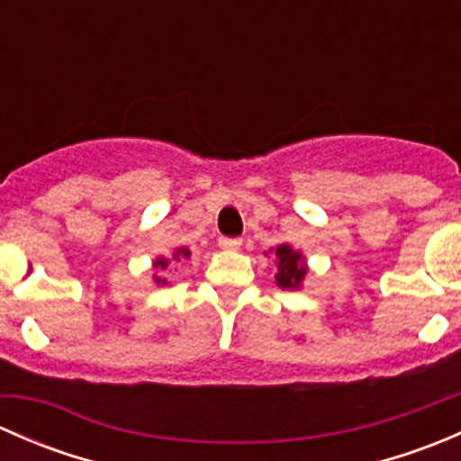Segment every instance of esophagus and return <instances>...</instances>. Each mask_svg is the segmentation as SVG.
<instances>
[{
	"label": "esophagus",
	"mask_w": 461,
	"mask_h": 461,
	"mask_svg": "<svg viewBox=\"0 0 461 461\" xmlns=\"http://www.w3.org/2000/svg\"><path fill=\"white\" fill-rule=\"evenodd\" d=\"M218 245H221L222 249H239L240 245H243V240H240V239H225V236H222V239H218Z\"/></svg>",
	"instance_id": "esophagus-1"
}]
</instances>
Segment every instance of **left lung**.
<instances>
[{"mask_svg":"<svg viewBox=\"0 0 461 461\" xmlns=\"http://www.w3.org/2000/svg\"><path fill=\"white\" fill-rule=\"evenodd\" d=\"M274 254H276V274H274L276 285L281 290H299L308 274L303 254L292 249L290 245H278Z\"/></svg>","mask_w":461,"mask_h":461,"instance_id":"8db88e82","label":"left lung"}]
</instances>
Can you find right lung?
Wrapping results in <instances>:
<instances>
[{
    "label": "right lung",
    "instance_id": "obj_1",
    "mask_svg": "<svg viewBox=\"0 0 461 461\" xmlns=\"http://www.w3.org/2000/svg\"><path fill=\"white\" fill-rule=\"evenodd\" d=\"M189 257H192V252H189L187 248H180V249H176L174 260H183V258H189ZM167 265H169V258H165V257L153 260V267L160 269V272H162V269H167ZM153 281H156L158 285H167V278H162V276H153Z\"/></svg>",
    "mask_w": 461,
    "mask_h": 461
}]
</instances>
